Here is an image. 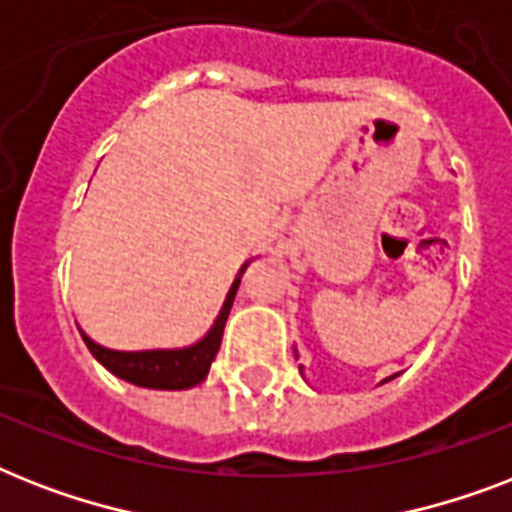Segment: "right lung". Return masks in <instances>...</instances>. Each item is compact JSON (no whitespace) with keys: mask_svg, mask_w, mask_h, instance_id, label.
Returning <instances> with one entry per match:
<instances>
[{"mask_svg":"<svg viewBox=\"0 0 512 512\" xmlns=\"http://www.w3.org/2000/svg\"><path fill=\"white\" fill-rule=\"evenodd\" d=\"M247 268V265H244ZM241 268V273H244ZM239 281H233L231 292L225 297V305L220 316H217L215 327L209 329L207 337L191 348L183 350H140V353H122V350H108L98 342H92L84 335V342L100 364L106 366L108 372H114L116 377L140 385V388H156V390H185L199 385L209 374V366L215 361L217 350H220V340H223L225 321L231 313L233 297L239 289Z\"/></svg>","mask_w":512,"mask_h":512,"instance_id":"1","label":"right lung"}]
</instances>
